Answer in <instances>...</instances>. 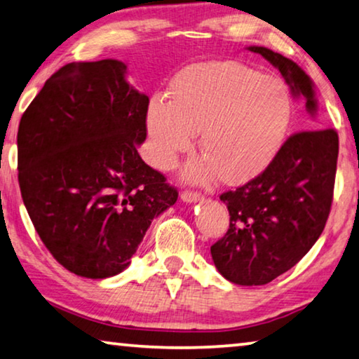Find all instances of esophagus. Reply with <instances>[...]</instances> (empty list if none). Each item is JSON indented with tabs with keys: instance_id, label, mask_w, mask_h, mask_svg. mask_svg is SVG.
Wrapping results in <instances>:
<instances>
[{
	"instance_id": "obj_1",
	"label": "esophagus",
	"mask_w": 359,
	"mask_h": 359,
	"mask_svg": "<svg viewBox=\"0 0 359 359\" xmlns=\"http://www.w3.org/2000/svg\"><path fill=\"white\" fill-rule=\"evenodd\" d=\"M180 198L184 200L185 203H196L203 200V195L200 191H193V190H184L180 193Z\"/></svg>"
}]
</instances>
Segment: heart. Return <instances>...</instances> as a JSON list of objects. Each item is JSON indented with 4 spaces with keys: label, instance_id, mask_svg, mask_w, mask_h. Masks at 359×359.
<instances>
[{
    "label": "heart",
    "instance_id": "obj_1",
    "mask_svg": "<svg viewBox=\"0 0 359 359\" xmlns=\"http://www.w3.org/2000/svg\"><path fill=\"white\" fill-rule=\"evenodd\" d=\"M292 97L280 78L241 62H206L185 68L170 83L169 100L153 95L147 110L151 163L172 168L179 155L196 158L187 179L241 185L270 166L287 137Z\"/></svg>",
    "mask_w": 359,
    "mask_h": 359
}]
</instances>
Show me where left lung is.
<instances>
[{
  "instance_id": "8db88e82",
  "label": "left lung",
  "mask_w": 359,
  "mask_h": 359,
  "mask_svg": "<svg viewBox=\"0 0 359 359\" xmlns=\"http://www.w3.org/2000/svg\"><path fill=\"white\" fill-rule=\"evenodd\" d=\"M281 72L294 97L316 113L315 86L295 62L251 46ZM339 135L334 129L300 130L257 177L222 193L230 212L225 236L210 246L220 275L240 286H262L291 270L324 230L331 212Z\"/></svg>"
}]
</instances>
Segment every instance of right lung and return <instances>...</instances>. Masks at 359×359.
<instances>
[{
  "mask_svg": "<svg viewBox=\"0 0 359 359\" xmlns=\"http://www.w3.org/2000/svg\"><path fill=\"white\" fill-rule=\"evenodd\" d=\"M150 100L115 59L57 70L22 115L19 185L53 257L78 276L121 273L179 191L144 163Z\"/></svg>",
  "mask_w": 359,
  "mask_h": 359,
  "instance_id": "add662e5",
  "label": "right lung"
}]
</instances>
